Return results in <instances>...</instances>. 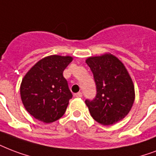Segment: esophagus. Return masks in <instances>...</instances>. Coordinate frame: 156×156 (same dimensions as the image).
Here are the masks:
<instances>
[{"mask_svg":"<svg viewBox=\"0 0 156 156\" xmlns=\"http://www.w3.org/2000/svg\"><path fill=\"white\" fill-rule=\"evenodd\" d=\"M74 97H78V98H79V97H83V93H82V92H78V93L74 94Z\"/></svg>","mask_w":156,"mask_h":156,"instance_id":"esophagus-1","label":"esophagus"}]
</instances>
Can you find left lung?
<instances>
[{"label":"left lung","mask_w":156,"mask_h":156,"mask_svg":"<svg viewBox=\"0 0 156 156\" xmlns=\"http://www.w3.org/2000/svg\"><path fill=\"white\" fill-rule=\"evenodd\" d=\"M97 85V96L86 100L91 117L103 125H111L123 119L135 100L133 80L124 65L110 53L86 59Z\"/></svg>","instance_id":"8db88e82"}]
</instances>
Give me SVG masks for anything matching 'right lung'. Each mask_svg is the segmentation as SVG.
Returning a JSON list of instances; mask_svg holds the SVG:
<instances>
[{"mask_svg": "<svg viewBox=\"0 0 156 156\" xmlns=\"http://www.w3.org/2000/svg\"><path fill=\"white\" fill-rule=\"evenodd\" d=\"M73 57L53 55L37 62L22 79L20 96L26 110L36 119L52 123L61 118L73 95L63 72Z\"/></svg>", "mask_w": 156, "mask_h": 156, "instance_id": "add662e5", "label": "right lung"}]
</instances>
